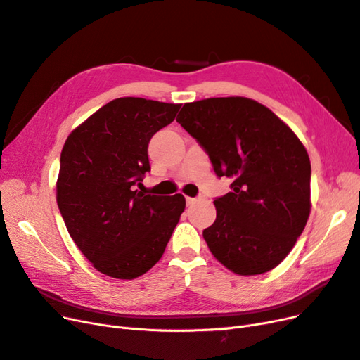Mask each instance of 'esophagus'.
<instances>
[{
  "label": "esophagus",
  "instance_id": "esophagus-1",
  "mask_svg": "<svg viewBox=\"0 0 360 360\" xmlns=\"http://www.w3.org/2000/svg\"><path fill=\"white\" fill-rule=\"evenodd\" d=\"M186 202H188L189 205H192V204H195V202H198V198H191V197H188V198H186Z\"/></svg>",
  "mask_w": 360,
  "mask_h": 360
}]
</instances>
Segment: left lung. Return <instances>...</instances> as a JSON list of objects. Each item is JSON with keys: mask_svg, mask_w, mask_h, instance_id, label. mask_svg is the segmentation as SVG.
<instances>
[{"mask_svg": "<svg viewBox=\"0 0 360 360\" xmlns=\"http://www.w3.org/2000/svg\"><path fill=\"white\" fill-rule=\"evenodd\" d=\"M177 122L209 155L216 176L233 180L202 231L210 252L237 275L275 269L309 217L307 148L269 108L246 97L184 103Z\"/></svg>", "mask_w": 360, "mask_h": 360, "instance_id": "1", "label": "left lung"}]
</instances>
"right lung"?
<instances>
[{"label":"right lung","mask_w":360,"mask_h":360,"mask_svg":"<svg viewBox=\"0 0 360 360\" xmlns=\"http://www.w3.org/2000/svg\"><path fill=\"white\" fill-rule=\"evenodd\" d=\"M181 105L120 97L76 127L64 143L57 202L68 231L103 275L135 279L163 255L184 197L146 195L148 143Z\"/></svg>","instance_id":"obj_1"}]
</instances>
